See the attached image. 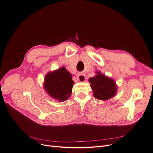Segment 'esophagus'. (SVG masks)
Listing matches in <instances>:
<instances>
[{
  "instance_id": "34e87169",
  "label": "esophagus",
  "mask_w": 153,
  "mask_h": 153,
  "mask_svg": "<svg viewBox=\"0 0 153 153\" xmlns=\"http://www.w3.org/2000/svg\"><path fill=\"white\" fill-rule=\"evenodd\" d=\"M77 78L80 82H84L85 80V76L83 74H79L77 75Z\"/></svg>"
}]
</instances>
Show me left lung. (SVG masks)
<instances>
[{
	"label": "left lung",
	"mask_w": 153,
	"mask_h": 153,
	"mask_svg": "<svg viewBox=\"0 0 153 153\" xmlns=\"http://www.w3.org/2000/svg\"><path fill=\"white\" fill-rule=\"evenodd\" d=\"M96 74L88 80L94 98L101 101L114 98L118 90L115 80L102 74L100 71H96Z\"/></svg>",
	"instance_id": "1"
}]
</instances>
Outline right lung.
Here are the masks:
<instances>
[{
  "instance_id": "obj_1",
  "label": "right lung",
  "mask_w": 153,
  "mask_h": 153,
  "mask_svg": "<svg viewBox=\"0 0 153 153\" xmlns=\"http://www.w3.org/2000/svg\"><path fill=\"white\" fill-rule=\"evenodd\" d=\"M72 77L64 66L50 71L45 77L44 89L53 99L60 102L66 101L71 95L74 84Z\"/></svg>"
}]
</instances>
